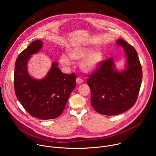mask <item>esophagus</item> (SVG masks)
Returning <instances> with one entry per match:
<instances>
[{
    "mask_svg": "<svg viewBox=\"0 0 156 156\" xmlns=\"http://www.w3.org/2000/svg\"><path fill=\"white\" fill-rule=\"evenodd\" d=\"M76 82L77 84H81V83L83 82V80H82L81 78H77L76 79Z\"/></svg>",
    "mask_w": 156,
    "mask_h": 156,
    "instance_id": "1",
    "label": "esophagus"
}]
</instances>
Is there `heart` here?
Returning a JSON list of instances; mask_svg holds the SVG:
<instances>
[{
	"label": "heart",
	"mask_w": 156,
	"mask_h": 156,
	"mask_svg": "<svg viewBox=\"0 0 156 156\" xmlns=\"http://www.w3.org/2000/svg\"><path fill=\"white\" fill-rule=\"evenodd\" d=\"M67 52L70 58L80 62L81 70L87 73L96 71L102 64L104 54L100 49H93L89 46L78 45L69 47ZM60 62L63 66H67L71 64L69 57L65 54L60 57Z\"/></svg>",
	"instance_id": "heart-1"
}]
</instances>
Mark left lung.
<instances>
[{
  "label": "left lung",
  "instance_id": "8db88e82",
  "mask_svg": "<svg viewBox=\"0 0 156 156\" xmlns=\"http://www.w3.org/2000/svg\"><path fill=\"white\" fill-rule=\"evenodd\" d=\"M116 43L124 49L125 69L119 70L110 57L87 79L91 105L98 113L104 115H118L131 108L137 99L143 78L136 51L122 39H118Z\"/></svg>",
  "mask_w": 156,
  "mask_h": 156
}]
</instances>
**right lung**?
Segmentation results:
<instances>
[{
    "instance_id": "1",
    "label": "right lung",
    "mask_w": 156,
    "mask_h": 156,
    "mask_svg": "<svg viewBox=\"0 0 156 156\" xmlns=\"http://www.w3.org/2000/svg\"><path fill=\"white\" fill-rule=\"evenodd\" d=\"M42 44L41 40L34 41L19 54L15 66L14 88L18 101L31 116L49 120L62 114L76 86V75L62 73L55 61L45 77L33 78L28 71V63Z\"/></svg>"
}]
</instances>
